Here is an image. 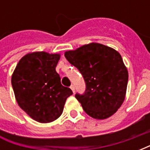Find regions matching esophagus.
<instances>
[{
    "instance_id": "1",
    "label": "esophagus",
    "mask_w": 150,
    "mask_h": 150,
    "mask_svg": "<svg viewBox=\"0 0 150 150\" xmlns=\"http://www.w3.org/2000/svg\"><path fill=\"white\" fill-rule=\"evenodd\" d=\"M71 89L72 91H73V93H75V86H74V85H71Z\"/></svg>"
}]
</instances>
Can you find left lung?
Returning a JSON list of instances; mask_svg holds the SVG:
<instances>
[{
    "mask_svg": "<svg viewBox=\"0 0 150 150\" xmlns=\"http://www.w3.org/2000/svg\"><path fill=\"white\" fill-rule=\"evenodd\" d=\"M66 59L84 79L86 90L75 95L84 112L92 118L107 119L125 100L128 70L116 50L100 43H89L66 51Z\"/></svg>",
    "mask_w": 150,
    "mask_h": 150,
    "instance_id": "left-lung-1",
    "label": "left lung"
}]
</instances>
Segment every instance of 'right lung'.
Listing matches in <instances>:
<instances>
[{
    "label": "right lung",
    "mask_w": 150,
    "mask_h": 150,
    "mask_svg": "<svg viewBox=\"0 0 150 150\" xmlns=\"http://www.w3.org/2000/svg\"><path fill=\"white\" fill-rule=\"evenodd\" d=\"M59 59V54L30 53L20 59L12 75V86L18 105L39 123L58 119L67 99L73 93L61 84L55 71Z\"/></svg>",
    "instance_id": "add662e5"
}]
</instances>
